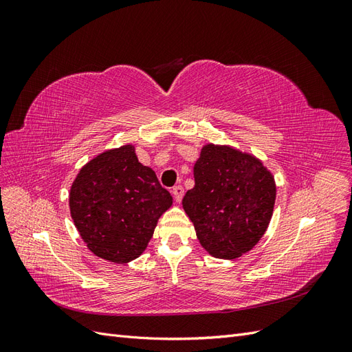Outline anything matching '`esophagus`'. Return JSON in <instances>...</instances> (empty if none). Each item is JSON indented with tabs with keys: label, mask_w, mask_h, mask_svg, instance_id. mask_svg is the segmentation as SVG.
I'll use <instances>...</instances> for the list:
<instances>
[{
	"label": "esophagus",
	"mask_w": 352,
	"mask_h": 352,
	"mask_svg": "<svg viewBox=\"0 0 352 352\" xmlns=\"http://www.w3.org/2000/svg\"><path fill=\"white\" fill-rule=\"evenodd\" d=\"M172 194H173V197H175V201H176V202H180V201H182V198H184V188L180 186V185L175 186L173 190H172Z\"/></svg>",
	"instance_id": "1"
}]
</instances>
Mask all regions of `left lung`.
Segmentation results:
<instances>
[{
    "instance_id": "1",
    "label": "left lung",
    "mask_w": 352,
    "mask_h": 352,
    "mask_svg": "<svg viewBox=\"0 0 352 352\" xmlns=\"http://www.w3.org/2000/svg\"><path fill=\"white\" fill-rule=\"evenodd\" d=\"M194 179L182 206L201 247L223 260L251 251L273 216L276 182L270 170L239 148L208 142L194 164Z\"/></svg>"
}]
</instances>
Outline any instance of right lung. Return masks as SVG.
<instances>
[{
	"label": "right lung",
	"instance_id": "1",
	"mask_svg": "<svg viewBox=\"0 0 352 352\" xmlns=\"http://www.w3.org/2000/svg\"><path fill=\"white\" fill-rule=\"evenodd\" d=\"M172 204V195L154 170L140 163L132 144L89 160L69 192L70 216L88 250L116 264L140 257Z\"/></svg>",
	"mask_w": 352,
	"mask_h": 352
}]
</instances>
